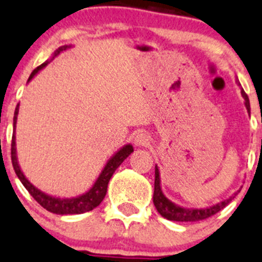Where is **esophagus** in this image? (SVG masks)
Returning a JSON list of instances; mask_svg holds the SVG:
<instances>
[{"mask_svg":"<svg viewBox=\"0 0 262 262\" xmlns=\"http://www.w3.org/2000/svg\"><path fill=\"white\" fill-rule=\"evenodd\" d=\"M134 145L136 146H147L150 145V136L147 133H143V132H139L137 133V136L134 137Z\"/></svg>","mask_w":262,"mask_h":262,"instance_id":"34e87169","label":"esophagus"}]
</instances>
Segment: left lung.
I'll list each match as a JSON object with an SVG mask.
<instances>
[{
    "label": "left lung",
    "instance_id": "left-lung-1",
    "mask_svg": "<svg viewBox=\"0 0 262 262\" xmlns=\"http://www.w3.org/2000/svg\"><path fill=\"white\" fill-rule=\"evenodd\" d=\"M238 82V81H236ZM239 85V82H238ZM241 86V85H239ZM241 94L244 98V106H246L247 112L251 115V107H249V99L248 95L244 93V90L241 88ZM238 191L234 192L231 196L227 199L222 200V202L217 203V204L211 205V207H205V208H186V207H181V205L176 204L172 200L168 199L164 195L163 190H161V181H160V172H159L158 165H155V189H154V205L158 209L159 213L164 219L170 220V221H180V222H195L200 221V220H205L208 217L213 216L217 212L224 209L234 198L238 195Z\"/></svg>",
    "mask_w": 262,
    "mask_h": 262
}]
</instances>
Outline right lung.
<instances>
[{
  "instance_id": "obj_1",
  "label": "right lung",
  "mask_w": 262,
  "mask_h": 262,
  "mask_svg": "<svg viewBox=\"0 0 262 262\" xmlns=\"http://www.w3.org/2000/svg\"><path fill=\"white\" fill-rule=\"evenodd\" d=\"M72 48V45H64L58 48L57 50L54 51L53 57L50 60H53L54 58L58 57L62 51H66L67 49ZM50 60H46L45 63H42L41 66H38L33 72L29 76L28 82L31 81L38 72H40L42 68H45L46 66L50 63ZM18 114H19V104L15 108V114H14V129L16 128V120H18ZM133 152V146L130 143H126L123 147L117 150L111 158L108 159V161L106 163V165L103 167L102 172L99 173L98 178L95 180V182L93 183V186L88 190L84 194L79 195V196H72V198H60V196H53L50 194H46V192L41 191L40 189L31 183V181H28V178L24 176L23 170H21L20 165H19L18 156H16V142H15V130L13 134V142H11V161H13V167L15 170L16 176L20 180V182L23 183V186L28 190L29 194L35 198L36 202L43 207L46 211L51 212V213L55 214H81L85 212H89L92 209L97 208L98 205L101 204L102 200L104 199L107 192V187H108V182L111 180L112 174L115 173V170L121 165L124 160L128 158L130 154Z\"/></svg>"
}]
</instances>
